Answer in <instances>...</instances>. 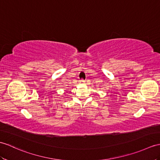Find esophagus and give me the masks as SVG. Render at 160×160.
Wrapping results in <instances>:
<instances>
[{
    "label": "esophagus",
    "mask_w": 160,
    "mask_h": 160,
    "mask_svg": "<svg viewBox=\"0 0 160 160\" xmlns=\"http://www.w3.org/2000/svg\"><path fill=\"white\" fill-rule=\"evenodd\" d=\"M85 82V80H84L83 79H81L79 80V83L80 84H84Z\"/></svg>",
    "instance_id": "esophagus-1"
}]
</instances>
